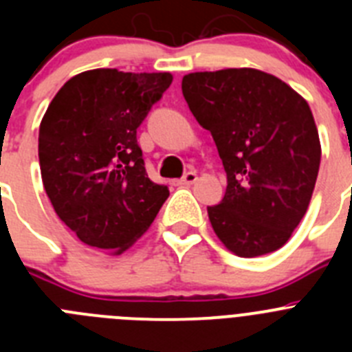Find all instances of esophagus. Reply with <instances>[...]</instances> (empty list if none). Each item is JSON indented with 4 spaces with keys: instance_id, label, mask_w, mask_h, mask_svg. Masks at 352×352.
Segmentation results:
<instances>
[{
    "instance_id": "1",
    "label": "esophagus",
    "mask_w": 352,
    "mask_h": 352,
    "mask_svg": "<svg viewBox=\"0 0 352 352\" xmlns=\"http://www.w3.org/2000/svg\"><path fill=\"white\" fill-rule=\"evenodd\" d=\"M197 182V173L195 170H190V173H186L182 179L178 182V185H194Z\"/></svg>"
}]
</instances>
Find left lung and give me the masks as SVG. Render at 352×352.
Returning a JSON list of instances; mask_svg holds the SVG:
<instances>
[{
	"label": "left lung",
	"mask_w": 352,
	"mask_h": 352,
	"mask_svg": "<svg viewBox=\"0 0 352 352\" xmlns=\"http://www.w3.org/2000/svg\"><path fill=\"white\" fill-rule=\"evenodd\" d=\"M182 89L227 174L222 203L208 208L214 234L239 257L284 247L307 213L321 164L307 100L256 68L194 72Z\"/></svg>",
	"instance_id": "8db88e82"
}]
</instances>
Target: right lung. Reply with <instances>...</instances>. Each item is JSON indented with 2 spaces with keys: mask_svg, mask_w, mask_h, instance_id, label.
<instances>
[{
  "mask_svg": "<svg viewBox=\"0 0 352 352\" xmlns=\"http://www.w3.org/2000/svg\"><path fill=\"white\" fill-rule=\"evenodd\" d=\"M173 82L169 72L95 68L56 93L38 132L43 188L82 243L123 254L169 197L148 178L138 129Z\"/></svg>",
  "mask_w": 352,
  "mask_h": 352,
  "instance_id": "add662e5",
  "label": "right lung"
}]
</instances>
